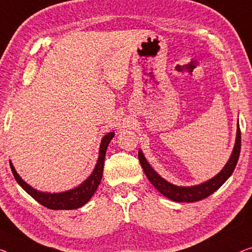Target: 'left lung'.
Here are the masks:
<instances>
[{"label": "left lung", "instance_id": "obj_1", "mask_svg": "<svg viewBox=\"0 0 252 252\" xmlns=\"http://www.w3.org/2000/svg\"><path fill=\"white\" fill-rule=\"evenodd\" d=\"M240 150H241V131H240V126L238 123V132H236L235 146L233 152H232L231 158L228 159V162L219 174L214 176V178L212 180H209V181L201 183V185L196 187H178L171 185L170 182L165 181L164 179L160 178V176L153 170L152 166H150L147 160H146L140 150H139L138 153V158L140 160L141 167L142 170H144L146 176H147L149 181L152 182V185L155 187L163 196L178 202H194L202 200V199L210 196V194L215 192L217 189H220L223 183L230 178L231 174L233 173L236 163H238Z\"/></svg>", "mask_w": 252, "mask_h": 252}]
</instances>
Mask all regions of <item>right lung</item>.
<instances>
[{"label": "right lung", "mask_w": 252, "mask_h": 252, "mask_svg": "<svg viewBox=\"0 0 252 252\" xmlns=\"http://www.w3.org/2000/svg\"><path fill=\"white\" fill-rule=\"evenodd\" d=\"M114 137V132L107 133L106 136L103 138L102 142H100V149H99V157L97 160V164L95 166V170L92 173V175L86 180V181L77 188H74L72 190L65 191V192L61 193H45L37 191L28 186L24 180H22L19 174L14 170L12 163H10L11 171L16 178L17 182L22 187V189L27 191L35 200H37L39 204H42L44 207H47L50 209H77L81 206H84L86 202L89 201V199L93 197V194L95 193V191L98 188L100 180L103 176V168H104V160H105V154H106L107 146L112 140V138Z\"/></svg>", "instance_id": "obj_1"}]
</instances>
